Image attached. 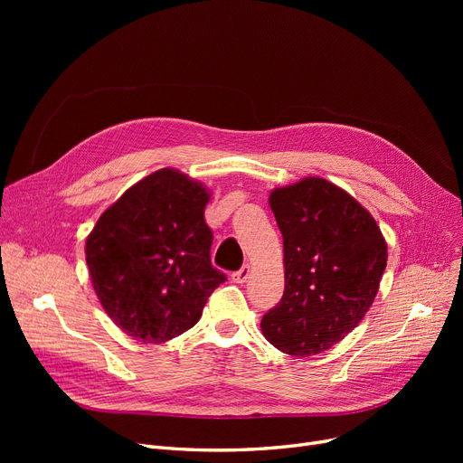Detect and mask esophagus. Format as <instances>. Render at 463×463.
<instances>
[{
	"mask_svg": "<svg viewBox=\"0 0 463 463\" xmlns=\"http://www.w3.org/2000/svg\"><path fill=\"white\" fill-rule=\"evenodd\" d=\"M250 274H251V266L250 264H244L238 272L232 274V281L234 283H246L250 279Z\"/></svg>",
	"mask_w": 463,
	"mask_h": 463,
	"instance_id": "obj_1",
	"label": "esophagus"
}]
</instances>
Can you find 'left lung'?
Masks as SVG:
<instances>
[{"label":"left lung","instance_id":"left-lung-1","mask_svg":"<svg viewBox=\"0 0 463 463\" xmlns=\"http://www.w3.org/2000/svg\"><path fill=\"white\" fill-rule=\"evenodd\" d=\"M269 203L283 234L285 290L260 328L281 353L319 354L372 307L386 269V241L373 215L325 178L278 187Z\"/></svg>","mask_w":463,"mask_h":463}]
</instances>
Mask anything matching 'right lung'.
<instances>
[{"label": "right lung", "mask_w": 463, "mask_h": 463, "mask_svg": "<svg viewBox=\"0 0 463 463\" xmlns=\"http://www.w3.org/2000/svg\"><path fill=\"white\" fill-rule=\"evenodd\" d=\"M208 189L175 168L131 185L86 240L91 285L118 328L144 344L168 342L199 323L227 278L212 266Z\"/></svg>", "instance_id": "right-lung-1"}]
</instances>
